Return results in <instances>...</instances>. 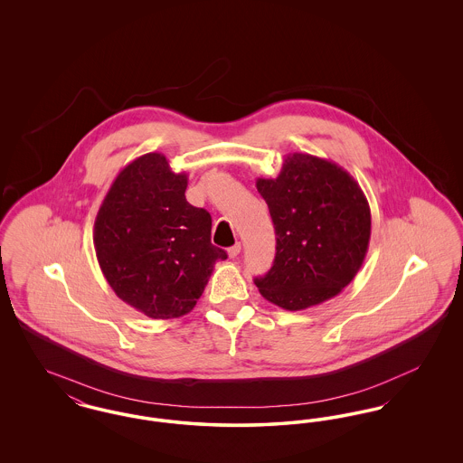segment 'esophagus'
Here are the masks:
<instances>
[{
    "label": "esophagus",
    "mask_w": 463,
    "mask_h": 463,
    "mask_svg": "<svg viewBox=\"0 0 463 463\" xmlns=\"http://www.w3.org/2000/svg\"><path fill=\"white\" fill-rule=\"evenodd\" d=\"M227 253H229V257H231V259H236V257L241 253V244H240V242H236L234 246H231V248L227 250Z\"/></svg>",
    "instance_id": "obj_1"
}]
</instances>
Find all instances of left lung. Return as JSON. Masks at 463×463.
Here are the masks:
<instances>
[{
  "mask_svg": "<svg viewBox=\"0 0 463 463\" xmlns=\"http://www.w3.org/2000/svg\"><path fill=\"white\" fill-rule=\"evenodd\" d=\"M276 229V259L255 285L287 310L319 306L347 287L364 262L370 204L336 163L293 153L276 178H257Z\"/></svg>",
  "mask_w": 463,
  "mask_h": 463,
  "instance_id": "obj_1",
  "label": "left lung"
}]
</instances>
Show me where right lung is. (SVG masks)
Returning a JSON list of instances; mask_svg holds the SVG:
<instances>
[{"label": "right lung", "instance_id": "right-lung-1", "mask_svg": "<svg viewBox=\"0 0 463 463\" xmlns=\"http://www.w3.org/2000/svg\"><path fill=\"white\" fill-rule=\"evenodd\" d=\"M187 174L161 153L133 159L102 201L93 244L114 293L153 319L191 312L227 253L212 244V217L185 199Z\"/></svg>", "mask_w": 463, "mask_h": 463}]
</instances>
